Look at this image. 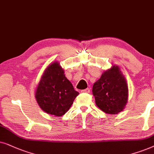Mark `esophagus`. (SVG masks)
Returning <instances> with one entry per match:
<instances>
[{
	"label": "esophagus",
	"mask_w": 154,
	"mask_h": 154,
	"mask_svg": "<svg viewBox=\"0 0 154 154\" xmlns=\"http://www.w3.org/2000/svg\"><path fill=\"white\" fill-rule=\"evenodd\" d=\"M82 93H87V94H89L90 93V89L89 88H87V89H83L81 91Z\"/></svg>",
	"instance_id": "obj_1"
}]
</instances>
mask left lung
Returning a JSON list of instances; mask_svg holds the SVG:
<instances>
[{
    "label": "left lung",
    "mask_w": 154,
    "mask_h": 154,
    "mask_svg": "<svg viewBox=\"0 0 154 154\" xmlns=\"http://www.w3.org/2000/svg\"><path fill=\"white\" fill-rule=\"evenodd\" d=\"M92 93L96 106L108 114H117L124 109L128 97L126 80L118 66H112L102 74L94 84Z\"/></svg>",
    "instance_id": "8db88e82"
}]
</instances>
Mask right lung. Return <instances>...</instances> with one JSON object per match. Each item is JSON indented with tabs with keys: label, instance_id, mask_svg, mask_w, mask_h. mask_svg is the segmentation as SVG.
I'll return each instance as SVG.
<instances>
[{
	"label": "right lung",
	"instance_id": "right-lung-1",
	"mask_svg": "<svg viewBox=\"0 0 154 154\" xmlns=\"http://www.w3.org/2000/svg\"><path fill=\"white\" fill-rule=\"evenodd\" d=\"M79 95L70 82L65 77L58 63L47 67L36 91V101L47 113L62 116L71 107Z\"/></svg>",
	"mask_w": 154,
	"mask_h": 154
}]
</instances>
